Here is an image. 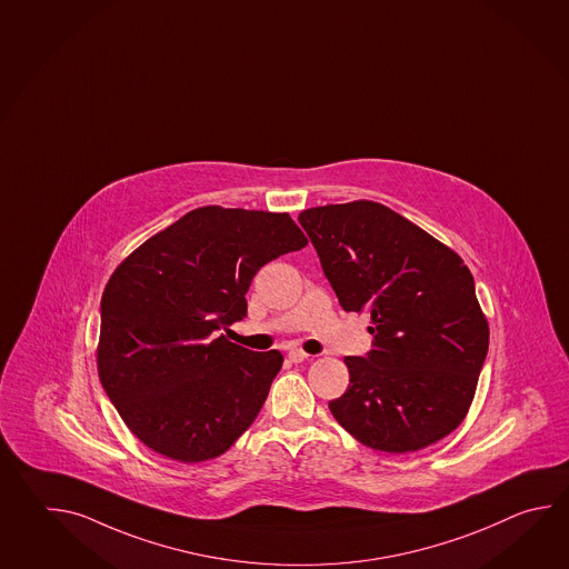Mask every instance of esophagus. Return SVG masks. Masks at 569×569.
<instances>
[{
	"label": "esophagus",
	"mask_w": 569,
	"mask_h": 569,
	"mask_svg": "<svg viewBox=\"0 0 569 569\" xmlns=\"http://www.w3.org/2000/svg\"><path fill=\"white\" fill-rule=\"evenodd\" d=\"M288 359L291 362H303V360L308 359V355L300 350V348H291L290 352H288Z\"/></svg>",
	"instance_id": "obj_1"
}]
</instances>
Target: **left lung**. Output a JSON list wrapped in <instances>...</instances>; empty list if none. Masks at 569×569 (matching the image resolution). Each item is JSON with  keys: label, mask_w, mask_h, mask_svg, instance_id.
Listing matches in <instances>:
<instances>
[{"label": "left lung", "mask_w": 569, "mask_h": 569, "mask_svg": "<svg viewBox=\"0 0 569 569\" xmlns=\"http://www.w3.org/2000/svg\"><path fill=\"white\" fill-rule=\"evenodd\" d=\"M347 312L371 313L372 350L347 357L332 416L372 450L418 452L462 423L488 350V322L462 257L372 200L302 210Z\"/></svg>", "instance_id": "8db88e82"}]
</instances>
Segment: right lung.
<instances>
[{"mask_svg":"<svg viewBox=\"0 0 569 569\" xmlns=\"http://www.w3.org/2000/svg\"><path fill=\"white\" fill-rule=\"evenodd\" d=\"M308 244L288 212L202 207L150 237L104 286L97 369L131 433L197 465L256 421L283 357L229 342L271 259Z\"/></svg>","mask_w":569,"mask_h":569,"instance_id":"obj_1","label":"right lung"}]
</instances>
